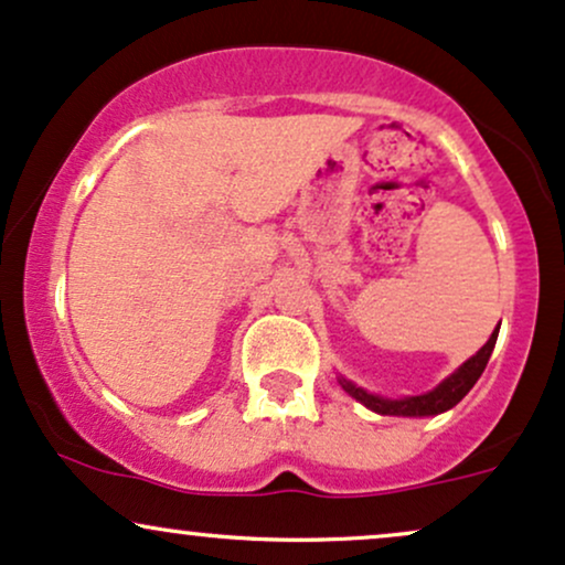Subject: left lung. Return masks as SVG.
I'll return each instance as SVG.
<instances>
[{
    "label": "left lung",
    "instance_id": "8db88e82",
    "mask_svg": "<svg viewBox=\"0 0 565 565\" xmlns=\"http://www.w3.org/2000/svg\"><path fill=\"white\" fill-rule=\"evenodd\" d=\"M497 333H500V324H497L494 333L489 335V341L483 343V347L476 351L470 360L462 362L452 375L444 377L439 386L426 391V394L399 396V399H394V396H381V394H373V391L356 386L354 381H349V377H343V375H338V383H341V388L347 391L349 396H354L356 402L364 404L367 409H373V413H377V415H396V417L441 415V413H447V409H452L457 402H462V396H466L468 391L476 386V381H479L483 370H487L489 356H492V351H494Z\"/></svg>",
    "mask_w": 565,
    "mask_h": 565
}]
</instances>
